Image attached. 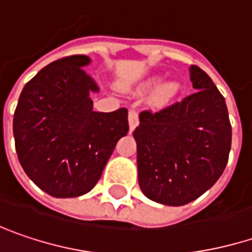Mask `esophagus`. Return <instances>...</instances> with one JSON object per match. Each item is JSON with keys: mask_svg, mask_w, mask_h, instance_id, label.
<instances>
[{"mask_svg": "<svg viewBox=\"0 0 252 252\" xmlns=\"http://www.w3.org/2000/svg\"><path fill=\"white\" fill-rule=\"evenodd\" d=\"M128 123H129V129L131 131H134L135 126H138L140 120H138V112L135 111V110H131L129 114H128Z\"/></svg>", "mask_w": 252, "mask_h": 252, "instance_id": "esophagus-1", "label": "esophagus"}]
</instances>
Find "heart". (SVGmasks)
Returning a JSON list of instances; mask_svg holds the SVG:
<instances>
[{"label": "heart", "instance_id": "1", "mask_svg": "<svg viewBox=\"0 0 252 252\" xmlns=\"http://www.w3.org/2000/svg\"><path fill=\"white\" fill-rule=\"evenodd\" d=\"M157 81H158V78H153V80L147 81L145 84H144L142 90L153 87L154 84H157ZM180 90H181L180 82H177V81L164 82V84H161V85L157 88L156 93L153 94V102H154L156 105H164V104L170 102L171 99L180 93Z\"/></svg>", "mask_w": 252, "mask_h": 252}]
</instances>
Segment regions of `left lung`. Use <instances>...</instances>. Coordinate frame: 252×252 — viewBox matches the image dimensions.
Listing matches in <instances>:
<instances>
[{"label": "left lung", "instance_id": "1", "mask_svg": "<svg viewBox=\"0 0 252 252\" xmlns=\"http://www.w3.org/2000/svg\"><path fill=\"white\" fill-rule=\"evenodd\" d=\"M189 72L197 91L159 111H142L134 131L141 191L172 207L210 189L225 170L231 150L224 96L200 67L191 65Z\"/></svg>", "mask_w": 252, "mask_h": 252}]
</instances>
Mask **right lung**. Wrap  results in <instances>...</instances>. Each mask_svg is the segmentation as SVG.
<instances>
[{
  "mask_svg": "<svg viewBox=\"0 0 252 252\" xmlns=\"http://www.w3.org/2000/svg\"><path fill=\"white\" fill-rule=\"evenodd\" d=\"M87 55H71L42 68L25 84L14 112L20 164L32 183L57 198L91 191L121 137L128 111L93 110L96 82L85 72Z\"/></svg>",
  "mask_w": 252,
  "mask_h": 252,
  "instance_id": "right-lung-1",
  "label": "right lung"
}]
</instances>
